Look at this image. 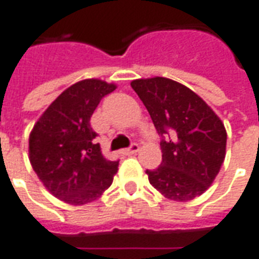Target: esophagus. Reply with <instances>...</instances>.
<instances>
[{
    "instance_id": "34e87169",
    "label": "esophagus",
    "mask_w": 259,
    "mask_h": 259,
    "mask_svg": "<svg viewBox=\"0 0 259 259\" xmlns=\"http://www.w3.org/2000/svg\"><path fill=\"white\" fill-rule=\"evenodd\" d=\"M138 151H139V146H138L137 143H134V145H131V147H128V149H124L121 153L124 155H132V154H135V153H138Z\"/></svg>"
}]
</instances>
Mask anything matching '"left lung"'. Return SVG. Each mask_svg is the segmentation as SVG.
<instances>
[{
  "label": "left lung",
  "mask_w": 259,
  "mask_h": 259,
  "mask_svg": "<svg viewBox=\"0 0 259 259\" xmlns=\"http://www.w3.org/2000/svg\"><path fill=\"white\" fill-rule=\"evenodd\" d=\"M131 87L162 137V162L146 170L150 184L170 201L187 202L202 195L224 162V122L199 95L172 79H137Z\"/></svg>",
  "instance_id": "8db88e82"
}]
</instances>
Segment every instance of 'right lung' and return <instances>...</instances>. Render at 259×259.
<instances>
[{
  "label": "right lung",
  "mask_w": 259,
  "mask_h": 259,
  "mask_svg": "<svg viewBox=\"0 0 259 259\" xmlns=\"http://www.w3.org/2000/svg\"><path fill=\"white\" fill-rule=\"evenodd\" d=\"M114 83L84 79L64 90L35 122L28 141L32 169L48 191L79 206L100 198L117 174L118 161L104 157L90 125L95 108Z\"/></svg>",
  "instance_id": "obj_1"
}]
</instances>
